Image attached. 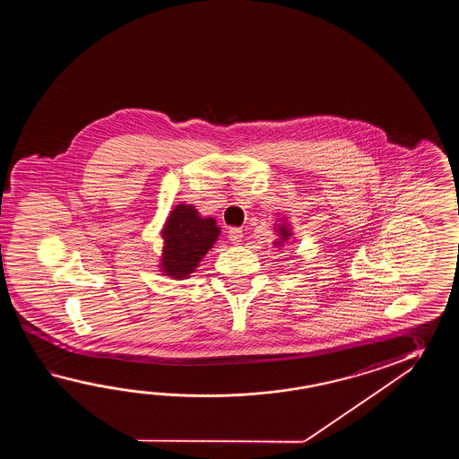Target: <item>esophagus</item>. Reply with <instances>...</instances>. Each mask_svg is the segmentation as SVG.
<instances>
[{
	"instance_id": "esophagus-1",
	"label": "esophagus",
	"mask_w": 459,
	"mask_h": 459,
	"mask_svg": "<svg viewBox=\"0 0 459 459\" xmlns=\"http://www.w3.org/2000/svg\"><path fill=\"white\" fill-rule=\"evenodd\" d=\"M228 238L233 244H239L243 241V230L241 228H230Z\"/></svg>"
}]
</instances>
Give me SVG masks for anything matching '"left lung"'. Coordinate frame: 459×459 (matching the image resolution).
<instances>
[{
    "instance_id": "8db88e82",
    "label": "left lung",
    "mask_w": 459,
    "mask_h": 459,
    "mask_svg": "<svg viewBox=\"0 0 459 459\" xmlns=\"http://www.w3.org/2000/svg\"><path fill=\"white\" fill-rule=\"evenodd\" d=\"M277 233H279V241L275 244H279V246H282L283 241H289L290 239V228L285 225H279V230H277Z\"/></svg>"
}]
</instances>
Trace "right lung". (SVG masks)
I'll return each mask as SVG.
<instances>
[{
	"label": "right lung",
	"mask_w": 459,
	"mask_h": 459,
	"mask_svg": "<svg viewBox=\"0 0 459 459\" xmlns=\"http://www.w3.org/2000/svg\"><path fill=\"white\" fill-rule=\"evenodd\" d=\"M218 236L215 218H202L195 206L177 205L162 228V271L172 279L188 277L213 247Z\"/></svg>",
	"instance_id": "add662e5"
}]
</instances>
